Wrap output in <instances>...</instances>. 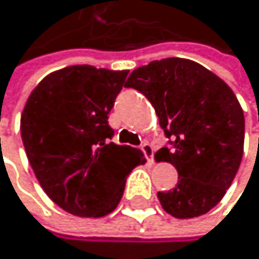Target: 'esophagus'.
Wrapping results in <instances>:
<instances>
[{
	"label": "esophagus",
	"instance_id": "obj_1",
	"mask_svg": "<svg viewBox=\"0 0 259 259\" xmlns=\"http://www.w3.org/2000/svg\"><path fill=\"white\" fill-rule=\"evenodd\" d=\"M141 151H143V154H145V157L148 159V162H154V146L151 145V143H143L141 145Z\"/></svg>",
	"mask_w": 259,
	"mask_h": 259
}]
</instances>
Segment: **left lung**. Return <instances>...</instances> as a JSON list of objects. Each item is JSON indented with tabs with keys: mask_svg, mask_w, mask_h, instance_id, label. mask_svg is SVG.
I'll return each instance as SVG.
<instances>
[{
	"mask_svg": "<svg viewBox=\"0 0 259 259\" xmlns=\"http://www.w3.org/2000/svg\"><path fill=\"white\" fill-rule=\"evenodd\" d=\"M125 84L146 96L171 145L157 152L178 169L176 187L157 193L162 207L176 219L209 212L227 193L242 160L245 121L233 90L184 58L141 66Z\"/></svg>",
	"mask_w": 259,
	"mask_h": 259,
	"instance_id": "1",
	"label": "left lung"
}]
</instances>
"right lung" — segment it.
<instances>
[{
  "instance_id": "1",
  "label": "right lung",
  "mask_w": 259,
  "mask_h": 259,
  "mask_svg": "<svg viewBox=\"0 0 259 259\" xmlns=\"http://www.w3.org/2000/svg\"><path fill=\"white\" fill-rule=\"evenodd\" d=\"M128 70L70 66L47 75L20 119L23 146L44 192L78 217H104L119 204L125 179L146 159L111 143L108 114Z\"/></svg>"
}]
</instances>
